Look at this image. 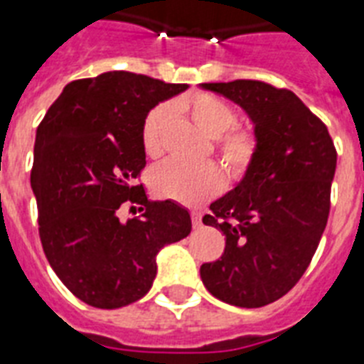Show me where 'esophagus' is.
I'll list each match as a JSON object with an SVG mask.
<instances>
[{
	"mask_svg": "<svg viewBox=\"0 0 364 364\" xmlns=\"http://www.w3.org/2000/svg\"><path fill=\"white\" fill-rule=\"evenodd\" d=\"M191 218H192V226H194V228H200V226H202V213L194 211L191 215Z\"/></svg>",
	"mask_w": 364,
	"mask_h": 364,
	"instance_id": "obj_1",
	"label": "esophagus"
}]
</instances>
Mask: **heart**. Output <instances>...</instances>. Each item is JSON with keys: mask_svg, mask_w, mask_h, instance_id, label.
Segmentation results:
<instances>
[{"mask_svg": "<svg viewBox=\"0 0 364 364\" xmlns=\"http://www.w3.org/2000/svg\"><path fill=\"white\" fill-rule=\"evenodd\" d=\"M191 115V119L213 138V153L223 164L232 181L239 183L252 172L259 155L258 134L245 127H235L237 112L228 100L213 93H194L179 105ZM170 108L166 105L155 106L141 125V146L147 156L156 159L164 151ZM151 191L159 198L173 200L185 205H198L217 196L224 188L223 170L213 164H183L170 161L155 168L149 177Z\"/></svg>", "mask_w": 364, "mask_h": 364, "instance_id": "b5f03b06", "label": "heart"}]
</instances>
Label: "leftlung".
<instances>
[{
    "label": "left lung",
    "instance_id": "8db88e82",
    "mask_svg": "<svg viewBox=\"0 0 364 364\" xmlns=\"http://www.w3.org/2000/svg\"><path fill=\"white\" fill-rule=\"evenodd\" d=\"M202 87L249 114L259 155L247 179L202 218L226 235V247L200 277L217 299L258 309L288 294L312 262L329 218L335 144L294 91L259 80Z\"/></svg>",
    "mask_w": 364,
    "mask_h": 364
}]
</instances>
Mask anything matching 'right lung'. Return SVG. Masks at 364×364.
Masks as SVG:
<instances>
[{
    "label": "right lung",
    "instance_id": "1",
    "mask_svg": "<svg viewBox=\"0 0 364 364\" xmlns=\"http://www.w3.org/2000/svg\"><path fill=\"white\" fill-rule=\"evenodd\" d=\"M187 87L127 70L75 80L37 127L38 237L59 280L95 309L141 299L155 280L156 252L191 233L187 209L151 202L138 185L146 115ZM125 203L141 205V217L121 221Z\"/></svg>",
    "mask_w": 364,
    "mask_h": 364
}]
</instances>
